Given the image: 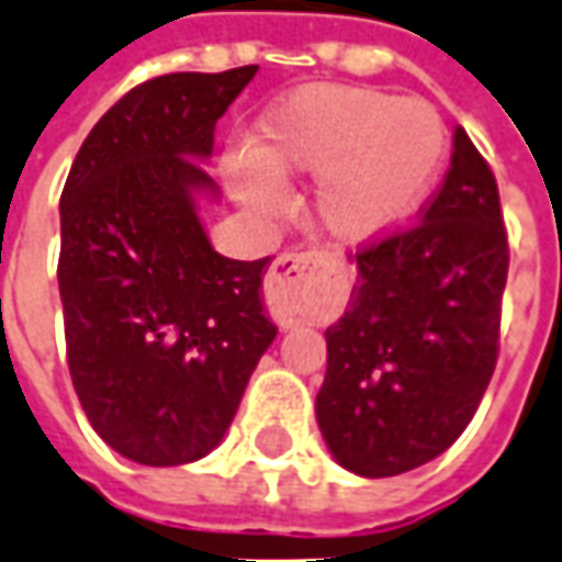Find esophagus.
<instances>
[{
	"label": "esophagus",
	"instance_id": "34e87169",
	"mask_svg": "<svg viewBox=\"0 0 562 562\" xmlns=\"http://www.w3.org/2000/svg\"><path fill=\"white\" fill-rule=\"evenodd\" d=\"M321 266V254H281L266 274V305L281 327L303 318V284Z\"/></svg>",
	"mask_w": 562,
	"mask_h": 562
}]
</instances>
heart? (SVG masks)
Listing matches in <instances>:
<instances>
[{"label": "heart", "mask_w": 562, "mask_h": 562, "mask_svg": "<svg viewBox=\"0 0 562 562\" xmlns=\"http://www.w3.org/2000/svg\"><path fill=\"white\" fill-rule=\"evenodd\" d=\"M447 131L419 97L361 85H305L262 115L250 149L226 158L232 192L257 214L281 211L278 180H318L315 214L342 244L401 229L435 186Z\"/></svg>", "instance_id": "b5f03b06"}]
</instances>
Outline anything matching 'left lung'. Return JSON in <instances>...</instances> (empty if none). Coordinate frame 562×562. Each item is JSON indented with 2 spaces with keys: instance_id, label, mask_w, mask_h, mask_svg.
I'll return each mask as SVG.
<instances>
[{
  "instance_id": "1",
  "label": "left lung",
  "mask_w": 562,
  "mask_h": 562,
  "mask_svg": "<svg viewBox=\"0 0 562 562\" xmlns=\"http://www.w3.org/2000/svg\"><path fill=\"white\" fill-rule=\"evenodd\" d=\"M508 232L465 127L422 216L363 244L358 284L327 327L315 413L333 459L361 477L431 462L468 428L498 361Z\"/></svg>"
}]
</instances>
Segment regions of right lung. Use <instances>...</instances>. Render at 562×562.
Returning a JSON list of instances; mask_svg holds the SVG:
<instances>
[{
  "label": "right lung",
  "mask_w": 562,
  "mask_h": 562,
  "mask_svg": "<svg viewBox=\"0 0 562 562\" xmlns=\"http://www.w3.org/2000/svg\"><path fill=\"white\" fill-rule=\"evenodd\" d=\"M257 67L168 72L131 88L81 143L60 195L67 363L94 431L131 462L214 450L272 346L269 257H220L195 211L199 158Z\"/></svg>",
  "instance_id": "right-lung-1"
}]
</instances>
